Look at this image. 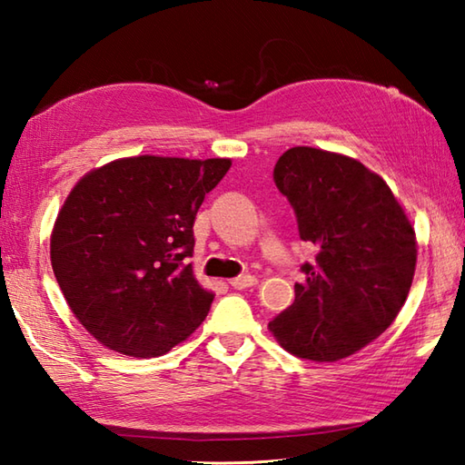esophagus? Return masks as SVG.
<instances>
[{"instance_id":"esophagus-1","label":"esophagus","mask_w":465,"mask_h":465,"mask_svg":"<svg viewBox=\"0 0 465 465\" xmlns=\"http://www.w3.org/2000/svg\"><path fill=\"white\" fill-rule=\"evenodd\" d=\"M230 283H232V288H235V290H245V288H252V285L258 283V280H255L253 275L245 273V275H238V278L230 280Z\"/></svg>"}]
</instances>
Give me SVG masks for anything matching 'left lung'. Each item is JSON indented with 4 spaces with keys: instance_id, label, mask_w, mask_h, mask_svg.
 Instances as JSON below:
<instances>
[{
    "instance_id": "obj_1",
    "label": "left lung",
    "mask_w": 465,
    "mask_h": 465,
    "mask_svg": "<svg viewBox=\"0 0 465 465\" xmlns=\"http://www.w3.org/2000/svg\"><path fill=\"white\" fill-rule=\"evenodd\" d=\"M273 182L315 258L302 265L305 280L270 330L302 360L348 358L400 313L416 272V233L388 183L351 157L292 147Z\"/></svg>"
}]
</instances>
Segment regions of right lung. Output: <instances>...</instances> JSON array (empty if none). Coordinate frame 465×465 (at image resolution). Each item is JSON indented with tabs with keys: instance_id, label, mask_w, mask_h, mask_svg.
<instances>
[{
	"instance_id": "right-lung-1",
	"label": "right lung",
	"mask_w": 465,
	"mask_h": 465,
	"mask_svg": "<svg viewBox=\"0 0 465 465\" xmlns=\"http://www.w3.org/2000/svg\"><path fill=\"white\" fill-rule=\"evenodd\" d=\"M230 160L140 155L80 180L52 233V268L75 318L105 348L157 358L212 308L193 278L197 210Z\"/></svg>"
}]
</instances>
